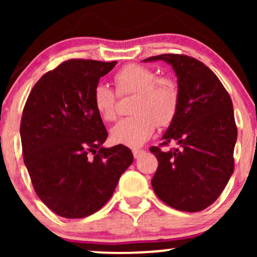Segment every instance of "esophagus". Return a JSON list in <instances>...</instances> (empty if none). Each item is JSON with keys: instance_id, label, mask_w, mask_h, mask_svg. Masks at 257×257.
<instances>
[{"instance_id": "obj_1", "label": "esophagus", "mask_w": 257, "mask_h": 257, "mask_svg": "<svg viewBox=\"0 0 257 257\" xmlns=\"http://www.w3.org/2000/svg\"><path fill=\"white\" fill-rule=\"evenodd\" d=\"M143 153H144V150H139V149L133 150V156H134V158H139Z\"/></svg>"}]
</instances>
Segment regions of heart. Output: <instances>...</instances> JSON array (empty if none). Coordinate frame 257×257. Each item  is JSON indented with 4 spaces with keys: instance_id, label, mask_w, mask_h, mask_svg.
<instances>
[{
    "instance_id": "obj_1",
    "label": "heart",
    "mask_w": 257,
    "mask_h": 257,
    "mask_svg": "<svg viewBox=\"0 0 257 257\" xmlns=\"http://www.w3.org/2000/svg\"><path fill=\"white\" fill-rule=\"evenodd\" d=\"M119 96L134 95L131 117L122 118L112 126L110 135L114 144L139 147L155 133L157 124L168 126L179 110V88L169 77H158L151 67L128 64L113 77ZM117 95L108 85L98 83L93 90V105L106 122L116 118Z\"/></svg>"
}]
</instances>
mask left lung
Instances as JSON below:
<instances>
[{
	"mask_svg": "<svg viewBox=\"0 0 257 257\" xmlns=\"http://www.w3.org/2000/svg\"><path fill=\"white\" fill-rule=\"evenodd\" d=\"M178 76L179 110L159 146L150 149L158 159L151 185L166 204L181 211L204 210L219 198L234 170L237 125L229 94L202 61L184 54H161ZM172 141L179 145L164 152Z\"/></svg>",
	"mask_w": 257,
	"mask_h": 257,
	"instance_id": "8db88e82",
	"label": "left lung"
}]
</instances>
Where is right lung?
<instances>
[{
  "label": "right lung",
  "mask_w": 257,
  "mask_h": 257,
  "mask_svg": "<svg viewBox=\"0 0 257 257\" xmlns=\"http://www.w3.org/2000/svg\"><path fill=\"white\" fill-rule=\"evenodd\" d=\"M116 64L70 59L44 73L26 100L24 163L35 192L61 217L100 210L134 159L124 145L101 146L107 131L93 105L94 87Z\"/></svg>",
  "instance_id": "1"
}]
</instances>
